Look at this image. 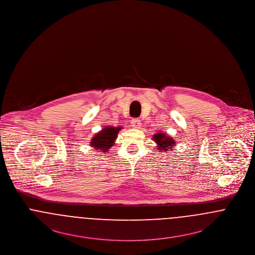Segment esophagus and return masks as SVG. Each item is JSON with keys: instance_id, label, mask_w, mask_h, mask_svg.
Segmentation results:
<instances>
[{"instance_id": "34e87169", "label": "esophagus", "mask_w": 255, "mask_h": 255, "mask_svg": "<svg viewBox=\"0 0 255 255\" xmlns=\"http://www.w3.org/2000/svg\"><path fill=\"white\" fill-rule=\"evenodd\" d=\"M131 125H132V127L134 128V129H139L140 126H141V122L139 120H137V119H133V120L131 121Z\"/></svg>"}]
</instances>
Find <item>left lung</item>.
<instances>
[{
	"label": "left lung",
	"instance_id": "8db88e82",
	"mask_svg": "<svg viewBox=\"0 0 255 255\" xmlns=\"http://www.w3.org/2000/svg\"><path fill=\"white\" fill-rule=\"evenodd\" d=\"M153 140L157 144L156 149L161 153L172 151L174 149V146L176 145L175 139L162 132H158L156 134H154Z\"/></svg>",
	"mask_w": 255,
	"mask_h": 255
}]
</instances>
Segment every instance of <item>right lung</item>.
I'll return each instance as SVG.
<instances>
[{"label": "right lung", "mask_w": 255, "mask_h": 255, "mask_svg": "<svg viewBox=\"0 0 255 255\" xmlns=\"http://www.w3.org/2000/svg\"><path fill=\"white\" fill-rule=\"evenodd\" d=\"M122 129V127L105 126L101 131H99L93 136L90 146H92L97 152L107 153L111 147L115 145L118 133Z\"/></svg>", "instance_id": "1"}]
</instances>
